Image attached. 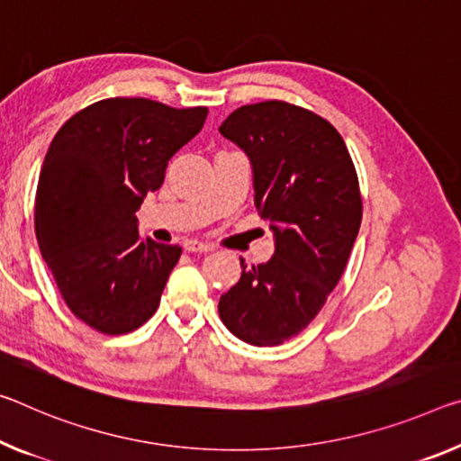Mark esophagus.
Returning <instances> with one entry per match:
<instances>
[{"instance_id":"obj_1","label":"esophagus","mask_w":461,"mask_h":461,"mask_svg":"<svg viewBox=\"0 0 461 461\" xmlns=\"http://www.w3.org/2000/svg\"><path fill=\"white\" fill-rule=\"evenodd\" d=\"M185 250H186V252H213L215 248H213V244L199 242V240H186V242H185Z\"/></svg>"}]
</instances>
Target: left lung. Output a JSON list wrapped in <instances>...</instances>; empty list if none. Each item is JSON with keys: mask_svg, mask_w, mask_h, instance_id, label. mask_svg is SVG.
<instances>
[{"mask_svg": "<svg viewBox=\"0 0 461 461\" xmlns=\"http://www.w3.org/2000/svg\"><path fill=\"white\" fill-rule=\"evenodd\" d=\"M219 133L252 166L254 204L270 223L275 254L219 299L228 330L275 347L308 326L339 283L361 228L359 180L339 131L281 100L233 111Z\"/></svg>", "mask_w": 461, "mask_h": 461, "instance_id": "obj_1", "label": "left lung"}]
</instances>
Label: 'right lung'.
I'll return each mask as SVG.
<instances>
[{
    "instance_id": "right-lung-1",
    "label": "right lung",
    "mask_w": 461,
    "mask_h": 461,
    "mask_svg": "<svg viewBox=\"0 0 461 461\" xmlns=\"http://www.w3.org/2000/svg\"><path fill=\"white\" fill-rule=\"evenodd\" d=\"M207 113L108 98L73 114L50 141L36 240L68 308L94 330L127 334L156 313L182 248L143 240L135 213Z\"/></svg>"
}]
</instances>
